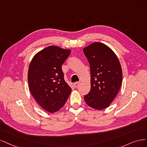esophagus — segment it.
<instances>
[{"mask_svg": "<svg viewBox=\"0 0 147 147\" xmlns=\"http://www.w3.org/2000/svg\"><path fill=\"white\" fill-rule=\"evenodd\" d=\"M79 85H80V82H76L74 84V86L75 88H78L79 86Z\"/></svg>", "mask_w": 147, "mask_h": 147, "instance_id": "1", "label": "esophagus"}]
</instances>
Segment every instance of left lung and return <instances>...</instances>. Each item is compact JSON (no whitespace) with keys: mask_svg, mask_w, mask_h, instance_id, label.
<instances>
[{"mask_svg":"<svg viewBox=\"0 0 147 147\" xmlns=\"http://www.w3.org/2000/svg\"><path fill=\"white\" fill-rule=\"evenodd\" d=\"M83 51L91 73V89L84 100L94 109H104L110 106L121 87L123 75L119 60L109 47L99 42L90 45Z\"/></svg>","mask_w":147,"mask_h":147,"instance_id":"left-lung-1","label":"left lung"}]
</instances>
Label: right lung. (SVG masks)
Here are the masks:
<instances>
[{
    "label": "right lung",
    "mask_w": 147,
    "mask_h": 147,
    "mask_svg": "<svg viewBox=\"0 0 147 147\" xmlns=\"http://www.w3.org/2000/svg\"><path fill=\"white\" fill-rule=\"evenodd\" d=\"M70 53L69 49L50 46L36 54L29 65L30 91L38 104L49 112L59 111L71 92L61 69Z\"/></svg>",
    "instance_id": "1"
}]
</instances>
